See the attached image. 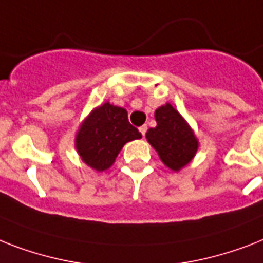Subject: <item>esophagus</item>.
<instances>
[{"label":"esophagus","mask_w":263,"mask_h":263,"mask_svg":"<svg viewBox=\"0 0 263 263\" xmlns=\"http://www.w3.org/2000/svg\"><path fill=\"white\" fill-rule=\"evenodd\" d=\"M139 131L142 135H146V132H147V125H142V127H139Z\"/></svg>","instance_id":"obj_1"}]
</instances>
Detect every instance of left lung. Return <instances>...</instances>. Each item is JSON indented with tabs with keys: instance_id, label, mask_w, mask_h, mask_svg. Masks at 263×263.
Segmentation results:
<instances>
[{
	"instance_id": "1",
	"label": "left lung",
	"mask_w": 263,
	"mask_h": 263,
	"mask_svg": "<svg viewBox=\"0 0 263 263\" xmlns=\"http://www.w3.org/2000/svg\"><path fill=\"white\" fill-rule=\"evenodd\" d=\"M157 127L146 134L147 142L156 148L161 161L175 172L191 162L198 150L195 134L171 103L156 110Z\"/></svg>"
}]
</instances>
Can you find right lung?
Returning <instances> with one entry per match:
<instances>
[{
    "label": "right lung",
    "instance_id": "obj_1",
    "mask_svg": "<svg viewBox=\"0 0 263 263\" xmlns=\"http://www.w3.org/2000/svg\"><path fill=\"white\" fill-rule=\"evenodd\" d=\"M140 138L142 134L128 121L127 110L105 102L82 123L75 146L83 162L102 172L115 164L124 144Z\"/></svg>",
    "mask_w": 263,
    "mask_h": 263
}]
</instances>
